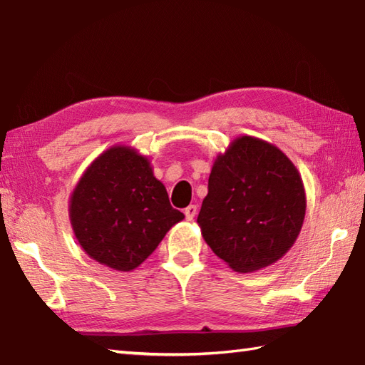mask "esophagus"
Masks as SVG:
<instances>
[{"instance_id":"obj_1","label":"esophagus","mask_w":365,"mask_h":365,"mask_svg":"<svg viewBox=\"0 0 365 365\" xmlns=\"http://www.w3.org/2000/svg\"><path fill=\"white\" fill-rule=\"evenodd\" d=\"M197 206L195 205H190V206H187L185 207V210H184V214H185V218H187V220H193V218H195V215H197Z\"/></svg>"}]
</instances>
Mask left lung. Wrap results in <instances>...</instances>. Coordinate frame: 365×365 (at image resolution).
Returning a JSON list of instances; mask_svg holds the SVG:
<instances>
[{"label": "left lung", "instance_id": "1", "mask_svg": "<svg viewBox=\"0 0 365 365\" xmlns=\"http://www.w3.org/2000/svg\"><path fill=\"white\" fill-rule=\"evenodd\" d=\"M304 215L306 190L294 162L277 145L240 135L217 155L197 222L218 257L251 273L294 247Z\"/></svg>", "mask_w": 365, "mask_h": 365}]
</instances>
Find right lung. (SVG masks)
<instances>
[{"mask_svg":"<svg viewBox=\"0 0 365 365\" xmlns=\"http://www.w3.org/2000/svg\"><path fill=\"white\" fill-rule=\"evenodd\" d=\"M68 217L88 257L112 270L131 272L184 214L170 205L148 156L131 145H112L81 175Z\"/></svg>","mask_w":365,"mask_h":365,"instance_id":"add662e5","label":"right lung"}]
</instances>
